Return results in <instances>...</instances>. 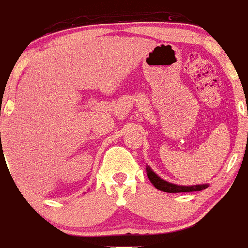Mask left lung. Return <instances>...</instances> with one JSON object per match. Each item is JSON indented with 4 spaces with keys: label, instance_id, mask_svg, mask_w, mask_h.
I'll return each instance as SVG.
<instances>
[{
    "label": "left lung",
    "instance_id": "8db88e82",
    "mask_svg": "<svg viewBox=\"0 0 248 248\" xmlns=\"http://www.w3.org/2000/svg\"><path fill=\"white\" fill-rule=\"evenodd\" d=\"M147 175L149 181L152 182V184L156 189L161 190L164 192H192V191H201V190L206 189L209 186V184H196V186H178V184L169 183V182L164 181L163 178H161L155 171H153V169L149 166H147Z\"/></svg>",
    "mask_w": 248,
    "mask_h": 248
}]
</instances>
